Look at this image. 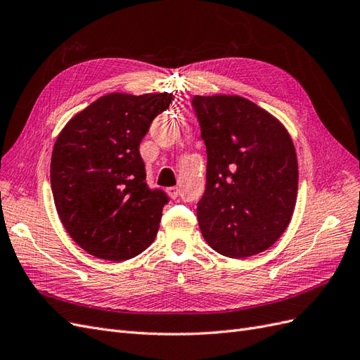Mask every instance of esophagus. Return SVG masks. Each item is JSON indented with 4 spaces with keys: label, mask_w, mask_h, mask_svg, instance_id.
Returning <instances> with one entry per match:
<instances>
[{
    "label": "esophagus",
    "mask_w": 360,
    "mask_h": 360,
    "mask_svg": "<svg viewBox=\"0 0 360 360\" xmlns=\"http://www.w3.org/2000/svg\"><path fill=\"white\" fill-rule=\"evenodd\" d=\"M167 193L169 195V198H177L179 195H180V189L176 188V186H174V188H168V189H167Z\"/></svg>",
    "instance_id": "esophagus-1"
}]
</instances>
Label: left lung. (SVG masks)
Wrapping results in <instances>:
<instances>
[{
	"label": "left lung",
	"mask_w": 360,
	"mask_h": 360,
	"mask_svg": "<svg viewBox=\"0 0 360 360\" xmlns=\"http://www.w3.org/2000/svg\"><path fill=\"white\" fill-rule=\"evenodd\" d=\"M207 148L200 230L212 249L242 259L284 234L297 200L299 169L285 126L236 94L195 96Z\"/></svg>",
	"instance_id": "1"
}]
</instances>
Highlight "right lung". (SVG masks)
Listing matches in <instances>:
<instances>
[{
  "label": "right lung",
  "instance_id": "right-lung-1",
  "mask_svg": "<svg viewBox=\"0 0 360 360\" xmlns=\"http://www.w3.org/2000/svg\"><path fill=\"white\" fill-rule=\"evenodd\" d=\"M171 93H110L73 115L51 158V188L63 226L85 252L106 261L139 255L159 230L165 192L150 191L141 139Z\"/></svg>",
  "mask_w": 360,
  "mask_h": 360
}]
</instances>
